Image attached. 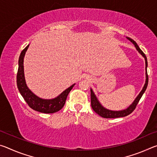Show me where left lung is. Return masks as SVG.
Masks as SVG:
<instances>
[{"mask_svg":"<svg viewBox=\"0 0 157 157\" xmlns=\"http://www.w3.org/2000/svg\"><path fill=\"white\" fill-rule=\"evenodd\" d=\"M127 39L129 40L131 42H132L134 45L136 47V48L137 49L138 51H139L140 54H141L143 57L145 58V68H146V80H145V84L143 86V88L142 89V91H140L139 95L136 97V99L134 101V102L129 106V107L126 109L123 110V111H111L107 109L105 107H103L102 105H101L100 103L99 102V101L98 100L97 98L95 97V95L94 94V93L93 92L92 90L91 89V107L95 113H98V115L100 116L102 118H120V117H124L129 115L130 113H132L134 110L136 109V105L139 103V100L140 98H141L143 94H144V92L145 91L146 89H147V84H148V75H147V57H146L145 55L144 54L141 50L140 49V48L138 46L137 44L135 42L133 39H130L129 37H127Z\"/></svg>","mask_w":157,"mask_h":157,"instance_id":"8db88e82","label":"left lung"}]
</instances>
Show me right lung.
<instances>
[{
	"label": "right lung",
	"instance_id": "obj_1",
	"mask_svg": "<svg viewBox=\"0 0 157 157\" xmlns=\"http://www.w3.org/2000/svg\"><path fill=\"white\" fill-rule=\"evenodd\" d=\"M28 47L29 45L22 50L19 59H18V68L17 75V84L18 91L29 107L33 109L44 113H53L57 112L62 109L64 106L69 92L71 91L75 84H73L72 86L62 92L59 96L52 100L41 99L34 95L26 85L24 71H23V58Z\"/></svg>",
	"mask_w": 157,
	"mask_h": 157
}]
</instances>
